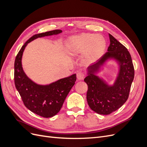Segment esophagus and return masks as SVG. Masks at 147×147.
<instances>
[{
  "mask_svg": "<svg viewBox=\"0 0 147 147\" xmlns=\"http://www.w3.org/2000/svg\"><path fill=\"white\" fill-rule=\"evenodd\" d=\"M84 74L83 72H78L77 73V78L78 80H83L84 78Z\"/></svg>",
  "mask_w": 147,
  "mask_h": 147,
  "instance_id": "esophagus-1",
  "label": "esophagus"
}]
</instances>
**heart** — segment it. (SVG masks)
Masks as SVG:
<instances>
[{"instance_id":"1","label":"heart","mask_w":147,"mask_h":147,"mask_svg":"<svg viewBox=\"0 0 147 147\" xmlns=\"http://www.w3.org/2000/svg\"><path fill=\"white\" fill-rule=\"evenodd\" d=\"M106 47L105 37L99 34L82 33L73 35L67 39L64 43L65 51L69 55L76 56L83 53L84 58L90 63L102 57Z\"/></svg>"}]
</instances>
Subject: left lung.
Masks as SVG:
<instances>
[{
    "instance_id": "8db88e82",
    "label": "left lung",
    "mask_w": 147,
    "mask_h": 147,
    "mask_svg": "<svg viewBox=\"0 0 147 147\" xmlns=\"http://www.w3.org/2000/svg\"><path fill=\"white\" fill-rule=\"evenodd\" d=\"M109 35L110 44L108 52L88 67L87 76L84 79L88 87V104L91 110L100 115H109L125 103L134 78L129 52L112 35ZM111 60L118 64V74L112 85L97 75Z\"/></svg>"
}]
</instances>
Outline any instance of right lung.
Wrapping results in <instances>:
<instances>
[{
  "label": "right lung",
  "instance_id": "1",
  "mask_svg": "<svg viewBox=\"0 0 147 147\" xmlns=\"http://www.w3.org/2000/svg\"><path fill=\"white\" fill-rule=\"evenodd\" d=\"M61 30H54L35 34L22 47L15 61V84L24 105L39 116L50 118L58 113L67 96L76 81V74L48 84H39L30 79L22 66V57L28 44L38 38L57 35Z\"/></svg>",
  "mask_w": 147,
  "mask_h": 147
}]
</instances>
